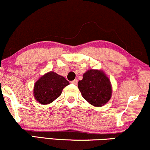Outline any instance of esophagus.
<instances>
[{
  "instance_id": "34e87169",
  "label": "esophagus",
  "mask_w": 150,
  "mask_h": 150,
  "mask_svg": "<svg viewBox=\"0 0 150 150\" xmlns=\"http://www.w3.org/2000/svg\"><path fill=\"white\" fill-rule=\"evenodd\" d=\"M71 83L74 84V85H77V83H78V81H77L76 79H75V80L71 81Z\"/></svg>"
}]
</instances>
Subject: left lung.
<instances>
[{
  "label": "left lung",
  "mask_w": 150,
  "mask_h": 150,
  "mask_svg": "<svg viewBox=\"0 0 150 150\" xmlns=\"http://www.w3.org/2000/svg\"><path fill=\"white\" fill-rule=\"evenodd\" d=\"M81 95L92 106H102L110 100L112 95L110 81L101 70L90 69L83 74L79 81Z\"/></svg>",
  "instance_id": "left-lung-1"
}]
</instances>
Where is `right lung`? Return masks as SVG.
<instances>
[{
  "instance_id": "1",
  "label": "right lung",
  "mask_w": 150,
  "mask_h": 150,
  "mask_svg": "<svg viewBox=\"0 0 150 150\" xmlns=\"http://www.w3.org/2000/svg\"><path fill=\"white\" fill-rule=\"evenodd\" d=\"M69 84V81L63 76L54 71H49L35 82L34 97L41 104H49L60 97L63 88Z\"/></svg>"
}]
</instances>
